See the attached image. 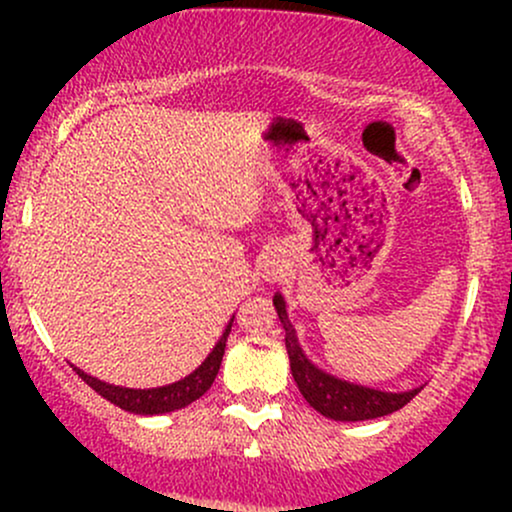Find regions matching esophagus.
I'll return each instance as SVG.
<instances>
[{
  "label": "esophagus",
  "instance_id": "1",
  "mask_svg": "<svg viewBox=\"0 0 512 512\" xmlns=\"http://www.w3.org/2000/svg\"><path fill=\"white\" fill-rule=\"evenodd\" d=\"M267 274H272V276H274V274H281V269L276 267V264L272 262V264H267Z\"/></svg>",
  "mask_w": 512,
  "mask_h": 512
}]
</instances>
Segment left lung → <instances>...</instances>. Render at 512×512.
Segmentation results:
<instances>
[{
  "instance_id": "left-lung-1",
  "label": "left lung",
  "mask_w": 512,
  "mask_h": 512,
  "mask_svg": "<svg viewBox=\"0 0 512 512\" xmlns=\"http://www.w3.org/2000/svg\"><path fill=\"white\" fill-rule=\"evenodd\" d=\"M274 308L279 315L281 325L286 330V351H289L291 361V373L296 380L298 390L305 397V402L310 407L320 411L322 416L334 421H366V419H378V416H387L392 411L402 409L404 404L411 402L421 392V387L409 392H380L370 390V387H361L354 383H346V380L332 378V375L322 373L320 368H315L303 354V349L298 346V337L293 325L286 315V303L281 298V293L274 296Z\"/></svg>"
}]
</instances>
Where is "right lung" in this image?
<instances>
[{
    "label": "right lung",
    "mask_w": 512,
    "mask_h": 512,
    "mask_svg": "<svg viewBox=\"0 0 512 512\" xmlns=\"http://www.w3.org/2000/svg\"><path fill=\"white\" fill-rule=\"evenodd\" d=\"M228 334H231V325L226 327V332H223L219 344L214 346V351L207 356V361H204L202 366L195 370V373H190L187 378H182L173 385L154 387V390H129V387H115V385L103 383V380H98V378H91V375H86L84 370H79V368H74V370L88 387H93L98 395L108 399V402H113L115 407L132 411V414H144V416L146 414H166V411L187 407V404H192L195 399H199L204 392L209 390L211 383H214L216 373H219V368H221Z\"/></svg>",
    "instance_id": "1"
}]
</instances>
